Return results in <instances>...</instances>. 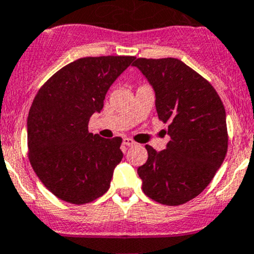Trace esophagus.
Instances as JSON below:
<instances>
[{"label":"esophagus","instance_id":"34e87169","mask_svg":"<svg viewBox=\"0 0 254 254\" xmlns=\"http://www.w3.org/2000/svg\"><path fill=\"white\" fill-rule=\"evenodd\" d=\"M123 144L127 145V146H134L136 142H135L132 139H129V137H124V139H123Z\"/></svg>","mask_w":254,"mask_h":254}]
</instances>
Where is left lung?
<instances>
[{
	"instance_id": "obj_1",
	"label": "left lung",
	"mask_w": 254,
	"mask_h": 254,
	"mask_svg": "<svg viewBox=\"0 0 254 254\" xmlns=\"http://www.w3.org/2000/svg\"><path fill=\"white\" fill-rule=\"evenodd\" d=\"M132 65L154 89L170 135L165 150L145 146L147 161L137 169L142 191L162 205H182L202 192L225 160V107L215 88L180 59L137 58Z\"/></svg>"
}]
</instances>
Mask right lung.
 I'll return each mask as SVG.
<instances>
[{"label": "right lung", "mask_w": 254, "mask_h": 254, "mask_svg": "<svg viewBox=\"0 0 254 254\" xmlns=\"http://www.w3.org/2000/svg\"><path fill=\"white\" fill-rule=\"evenodd\" d=\"M134 59H77L52 75L32 103L27 119L29 162L44 186L65 202H92L109 190L114 169L123 159L122 137L93 135L88 124Z\"/></svg>", "instance_id": "1"}]
</instances>
